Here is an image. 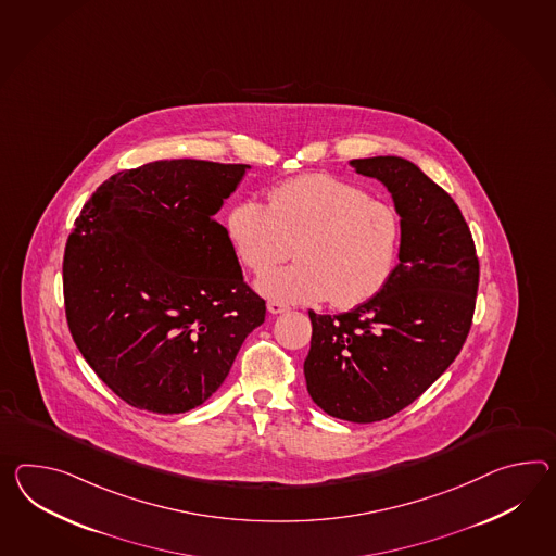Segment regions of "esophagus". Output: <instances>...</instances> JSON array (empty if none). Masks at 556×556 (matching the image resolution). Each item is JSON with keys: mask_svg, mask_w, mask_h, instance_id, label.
I'll use <instances>...</instances> for the list:
<instances>
[{"mask_svg": "<svg viewBox=\"0 0 556 556\" xmlns=\"http://www.w3.org/2000/svg\"><path fill=\"white\" fill-rule=\"evenodd\" d=\"M267 309H269V313H273V315L289 312V307H287L285 303H281V301H269V303H267Z\"/></svg>", "mask_w": 556, "mask_h": 556, "instance_id": "1", "label": "esophagus"}]
</instances>
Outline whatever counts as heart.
<instances>
[{
    "label": "heart",
    "instance_id": "heart-1",
    "mask_svg": "<svg viewBox=\"0 0 556 556\" xmlns=\"http://www.w3.org/2000/svg\"><path fill=\"white\" fill-rule=\"evenodd\" d=\"M227 235L253 273L291 257L298 263L267 273L258 293L283 303L329 298L350 309L376 298L392 277L402 225L392 204L329 175L289 178L269 190V204L244 199L230 208Z\"/></svg>",
    "mask_w": 556,
    "mask_h": 556
}]
</instances>
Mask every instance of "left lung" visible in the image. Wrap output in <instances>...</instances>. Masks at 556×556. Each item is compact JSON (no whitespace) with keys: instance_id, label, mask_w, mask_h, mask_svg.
I'll return each instance as SVG.
<instances>
[{"instance_id":"8db88e82","label":"left lung","mask_w":556,"mask_h":556,"mask_svg":"<svg viewBox=\"0 0 556 556\" xmlns=\"http://www.w3.org/2000/svg\"><path fill=\"white\" fill-rule=\"evenodd\" d=\"M350 164L392 192L400 263L378 295L352 312H309L303 371L326 414L369 424L409 406L456 359L472 326L480 265L458 204L416 164L400 156Z\"/></svg>"}]
</instances>
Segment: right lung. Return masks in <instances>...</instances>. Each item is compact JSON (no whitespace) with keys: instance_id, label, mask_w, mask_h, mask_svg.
Here are the masks:
<instances>
[{"instance_id":"add662e5","label":"right lung","mask_w":556,"mask_h":556,"mask_svg":"<svg viewBox=\"0 0 556 556\" xmlns=\"http://www.w3.org/2000/svg\"><path fill=\"white\" fill-rule=\"evenodd\" d=\"M249 164L156 161L104 180L64 251L70 333L96 376L154 414L201 406L265 301L215 220Z\"/></svg>"}]
</instances>
